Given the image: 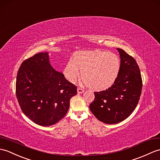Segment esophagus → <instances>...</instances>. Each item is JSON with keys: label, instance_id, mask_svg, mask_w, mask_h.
<instances>
[{"label": "esophagus", "instance_id": "esophagus-1", "mask_svg": "<svg viewBox=\"0 0 160 160\" xmlns=\"http://www.w3.org/2000/svg\"><path fill=\"white\" fill-rule=\"evenodd\" d=\"M84 90L83 88H82L81 87H78V93H82V92H84Z\"/></svg>", "mask_w": 160, "mask_h": 160}]
</instances>
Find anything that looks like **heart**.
I'll use <instances>...</instances> for the list:
<instances>
[{
	"mask_svg": "<svg viewBox=\"0 0 160 160\" xmlns=\"http://www.w3.org/2000/svg\"><path fill=\"white\" fill-rule=\"evenodd\" d=\"M120 67V59L114 53L99 50L81 51L67 63L64 74L69 82H75L82 71L84 84L94 90H104L116 80Z\"/></svg>",
	"mask_w": 160,
	"mask_h": 160,
	"instance_id": "heart-1",
	"label": "heart"
}]
</instances>
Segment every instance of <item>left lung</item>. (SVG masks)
I'll use <instances>...</instances> for the list:
<instances>
[{"label":"left lung","mask_w":160,"mask_h":160,"mask_svg":"<svg viewBox=\"0 0 160 160\" xmlns=\"http://www.w3.org/2000/svg\"><path fill=\"white\" fill-rule=\"evenodd\" d=\"M121 58L120 71L114 84L105 91L94 92L95 99L89 106L98 120L115 124L127 118L138 105L142 80L134 58L117 48Z\"/></svg>","instance_id":"left-lung-1"}]
</instances>
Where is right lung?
Returning <instances> with one entry per match:
<instances>
[{
    "instance_id": "1",
    "label": "right lung",
    "mask_w": 160,
    "mask_h": 160,
    "mask_svg": "<svg viewBox=\"0 0 160 160\" xmlns=\"http://www.w3.org/2000/svg\"><path fill=\"white\" fill-rule=\"evenodd\" d=\"M16 93L26 116L36 124L50 126L65 116L77 87L52 68L48 52H40L22 63Z\"/></svg>"
}]
</instances>
